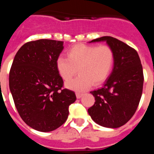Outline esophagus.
Here are the masks:
<instances>
[{
	"label": "esophagus",
	"instance_id": "34e87169",
	"mask_svg": "<svg viewBox=\"0 0 154 154\" xmlns=\"http://www.w3.org/2000/svg\"><path fill=\"white\" fill-rule=\"evenodd\" d=\"M82 96H83V94H82V93L76 92V98H77V99H80V98H81Z\"/></svg>",
	"mask_w": 154,
	"mask_h": 154
}]
</instances>
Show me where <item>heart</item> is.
Here are the masks:
<instances>
[{
	"label": "heart",
	"instance_id": "heart-1",
	"mask_svg": "<svg viewBox=\"0 0 154 154\" xmlns=\"http://www.w3.org/2000/svg\"><path fill=\"white\" fill-rule=\"evenodd\" d=\"M67 57L57 58V71L62 79L67 81L78 69L79 75L65 82L67 89L75 92H84L92 83H103L109 76L114 65V53L107 45H76L68 51Z\"/></svg>",
	"mask_w": 154,
	"mask_h": 154
}]
</instances>
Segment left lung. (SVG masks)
Masks as SVG:
<instances>
[{
    "label": "left lung",
    "instance_id": "1",
    "mask_svg": "<svg viewBox=\"0 0 154 154\" xmlns=\"http://www.w3.org/2000/svg\"><path fill=\"white\" fill-rule=\"evenodd\" d=\"M105 42L114 53L112 72L100 89L90 92L95 104L88 109L92 120L107 128L123 126L135 113L143 85V67L136 50L110 36L89 42Z\"/></svg>",
    "mask_w": 154,
    "mask_h": 154
}]
</instances>
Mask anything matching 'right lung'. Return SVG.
<instances>
[{
	"instance_id": "obj_1",
	"label": "right lung",
	"mask_w": 154,
	"mask_h": 154,
	"mask_svg": "<svg viewBox=\"0 0 154 154\" xmlns=\"http://www.w3.org/2000/svg\"><path fill=\"white\" fill-rule=\"evenodd\" d=\"M60 41L29 42L16 53L9 74V87L17 112L28 126L51 132L65 123L75 94L62 89L63 80L56 60L64 48Z\"/></svg>"
}]
</instances>
